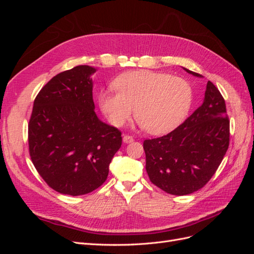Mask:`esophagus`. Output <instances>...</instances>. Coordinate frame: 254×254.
I'll list each match as a JSON object with an SVG mask.
<instances>
[{"label": "esophagus", "mask_w": 254, "mask_h": 254, "mask_svg": "<svg viewBox=\"0 0 254 254\" xmlns=\"http://www.w3.org/2000/svg\"><path fill=\"white\" fill-rule=\"evenodd\" d=\"M123 142L126 143V144H128V143H131V142H133V137H132L131 135H127V134H125L124 136H123Z\"/></svg>", "instance_id": "1"}]
</instances>
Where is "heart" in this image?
Returning a JSON list of instances; mask_svg holds the SVG:
<instances>
[{"mask_svg":"<svg viewBox=\"0 0 254 254\" xmlns=\"http://www.w3.org/2000/svg\"><path fill=\"white\" fill-rule=\"evenodd\" d=\"M118 92L103 91L98 104L112 125L121 127L135 117L146 131L162 134L183 122L190 109L194 92L182 77L149 70L132 71L115 79Z\"/></svg>","mask_w":254,"mask_h":254,"instance_id":"heart-1","label":"heart"}]
</instances>
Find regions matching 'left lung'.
<instances>
[{"instance_id":"obj_1","label":"left lung","mask_w":254,"mask_h":254,"mask_svg":"<svg viewBox=\"0 0 254 254\" xmlns=\"http://www.w3.org/2000/svg\"><path fill=\"white\" fill-rule=\"evenodd\" d=\"M229 136L225 99L207 81L202 105L182 125L166 135L144 141L146 172L150 181L171 195H189L200 190L224 159Z\"/></svg>"}]
</instances>
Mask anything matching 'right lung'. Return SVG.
I'll return each mask as SVG.
<instances>
[{
  "mask_svg": "<svg viewBox=\"0 0 254 254\" xmlns=\"http://www.w3.org/2000/svg\"><path fill=\"white\" fill-rule=\"evenodd\" d=\"M96 68L77 65L57 74L38 93L28 124L29 155L53 190L79 196L106 181L121 131L94 111Z\"/></svg>",
  "mask_w": 254,
  "mask_h": 254,
  "instance_id": "right-lung-1",
  "label": "right lung"
}]
</instances>
